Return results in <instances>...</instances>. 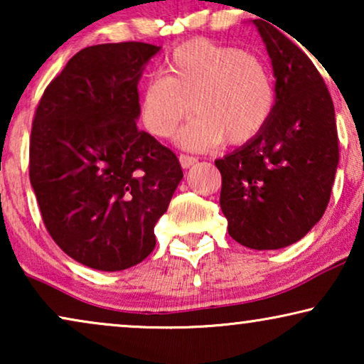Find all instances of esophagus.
<instances>
[{
	"label": "esophagus",
	"instance_id": "esophagus-1",
	"mask_svg": "<svg viewBox=\"0 0 364 364\" xmlns=\"http://www.w3.org/2000/svg\"><path fill=\"white\" fill-rule=\"evenodd\" d=\"M178 162H181L182 168H188L197 162V159L191 157V156H186V154H181V156H178Z\"/></svg>",
	"mask_w": 364,
	"mask_h": 364
}]
</instances>
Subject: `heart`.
<instances>
[{
  "label": "heart",
  "mask_w": 364,
  "mask_h": 364,
  "mask_svg": "<svg viewBox=\"0 0 364 364\" xmlns=\"http://www.w3.org/2000/svg\"><path fill=\"white\" fill-rule=\"evenodd\" d=\"M164 74L144 84L141 121L154 136L171 137L193 109L197 116L177 136L178 146L191 151L252 141L275 107L267 66L242 49L192 39L173 49Z\"/></svg>",
  "instance_id": "1"
}]
</instances>
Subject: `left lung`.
<instances>
[{"label":"left lung","instance_id":"left-lung-1","mask_svg":"<svg viewBox=\"0 0 364 364\" xmlns=\"http://www.w3.org/2000/svg\"><path fill=\"white\" fill-rule=\"evenodd\" d=\"M272 59L275 107L265 127L217 159L220 207L233 240L278 250L323 217L338 168L335 107L310 58L270 21L253 19Z\"/></svg>","mask_w":364,"mask_h":364}]
</instances>
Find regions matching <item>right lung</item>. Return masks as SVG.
<instances>
[{
    "label": "right lung",
    "instance_id": "obj_1",
    "mask_svg": "<svg viewBox=\"0 0 364 364\" xmlns=\"http://www.w3.org/2000/svg\"><path fill=\"white\" fill-rule=\"evenodd\" d=\"M161 46L84 48L44 91L33 121L29 178L59 248L94 270L121 272L156 247L154 227L183 172L139 131L144 69Z\"/></svg>",
    "mask_w": 364,
    "mask_h": 364
}]
</instances>
